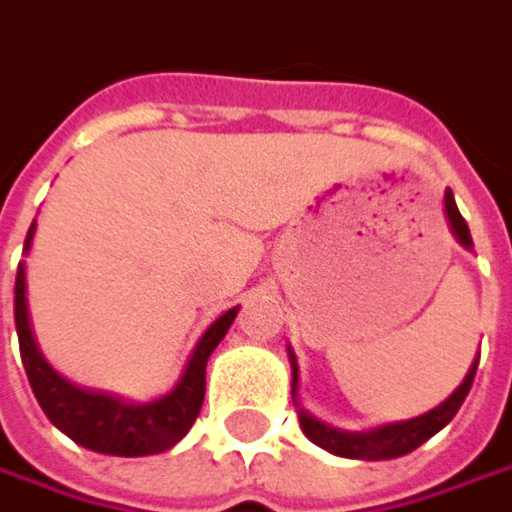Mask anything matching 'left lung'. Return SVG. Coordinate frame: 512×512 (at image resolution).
Returning <instances> with one entry per match:
<instances>
[{
  "label": "left lung",
  "instance_id": "obj_1",
  "mask_svg": "<svg viewBox=\"0 0 512 512\" xmlns=\"http://www.w3.org/2000/svg\"><path fill=\"white\" fill-rule=\"evenodd\" d=\"M443 202H446V220H449L452 234L458 237V243L464 249H472V234H469V226H466V220L461 217L458 205H455L452 191H446ZM289 362H292V400H295L298 397V362H295V353L292 350H289ZM475 368H478V359L472 362V368L464 376V382L440 406L426 411V414H420V417H411V420L385 423V426H376V429H368V432H342V429H333V426L316 420L313 414H307L304 408H301L298 420H301L304 435L310 437L316 446H321V449L333 452V455L356 458V461H388V458H400V455L414 452L417 446H423L429 437H435L458 414V408H461L466 394H469V388H472Z\"/></svg>",
  "mask_w": 512,
  "mask_h": 512
}]
</instances>
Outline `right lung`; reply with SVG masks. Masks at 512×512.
Segmentation results:
<instances>
[{
  "label": "right lung",
  "instance_id": "right-lung-1",
  "mask_svg": "<svg viewBox=\"0 0 512 512\" xmlns=\"http://www.w3.org/2000/svg\"><path fill=\"white\" fill-rule=\"evenodd\" d=\"M37 220L28 228L25 252L31 249ZM25 266L19 263L14 286V321L19 336V353L22 365L31 382V391L37 403L43 406L46 417L75 443L101 452V455H118V458H141L156 455L176 446L182 437L191 432L196 414L202 408L205 397V365L214 347L223 342L231 321L237 318L240 307H231L228 313L217 318L202 339L196 342L194 353L179 376V382L167 391L165 397L153 403H124L121 397H112L104 391H86L77 388L69 379L57 374L40 353L31 316H28V298H25Z\"/></svg>",
  "mask_w": 512,
  "mask_h": 512
}]
</instances>
